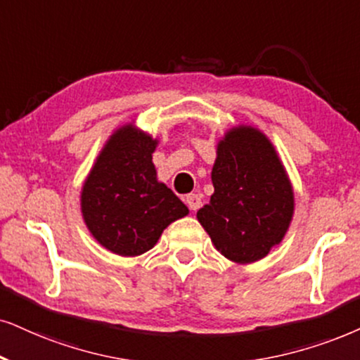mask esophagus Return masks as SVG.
<instances>
[{"mask_svg": "<svg viewBox=\"0 0 360 360\" xmlns=\"http://www.w3.org/2000/svg\"><path fill=\"white\" fill-rule=\"evenodd\" d=\"M186 204H188L191 211H198L201 207V198L198 194H188L186 195Z\"/></svg>", "mask_w": 360, "mask_h": 360, "instance_id": "34e87169", "label": "esophagus"}]
</instances>
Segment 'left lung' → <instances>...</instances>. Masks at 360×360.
I'll use <instances>...</instances> for the list:
<instances>
[{
	"mask_svg": "<svg viewBox=\"0 0 360 360\" xmlns=\"http://www.w3.org/2000/svg\"><path fill=\"white\" fill-rule=\"evenodd\" d=\"M211 201L198 221L229 261L251 264L281 244L294 216V189L274 144L257 127L239 124L219 139Z\"/></svg>",
	"mask_w": 360,
	"mask_h": 360,
	"instance_id": "obj_1",
	"label": "left lung"
}]
</instances>
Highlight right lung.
<instances>
[{"label": "right lung", "instance_id": "add662e5", "mask_svg": "<svg viewBox=\"0 0 360 360\" xmlns=\"http://www.w3.org/2000/svg\"><path fill=\"white\" fill-rule=\"evenodd\" d=\"M159 141L134 122L109 136L81 189V214L104 249L122 257L153 249L171 222L189 209L158 181L153 153Z\"/></svg>", "mask_w": 360, "mask_h": 360}]
</instances>
